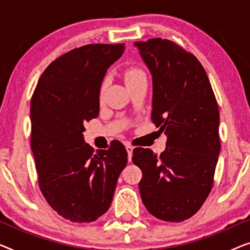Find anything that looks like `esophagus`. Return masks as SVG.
<instances>
[{"mask_svg": "<svg viewBox=\"0 0 250 250\" xmlns=\"http://www.w3.org/2000/svg\"><path fill=\"white\" fill-rule=\"evenodd\" d=\"M126 151L128 153V162L132 160V155H133V146L129 145H126Z\"/></svg>", "mask_w": 250, "mask_h": 250, "instance_id": "esophagus-1", "label": "esophagus"}]
</instances>
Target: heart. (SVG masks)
I'll return each mask as SVG.
<instances>
[{"label": "heart", "instance_id": "1", "mask_svg": "<svg viewBox=\"0 0 250 250\" xmlns=\"http://www.w3.org/2000/svg\"><path fill=\"white\" fill-rule=\"evenodd\" d=\"M141 76H145V73H143L141 69H139V68H134V67L127 68V69L124 71L125 84L127 85L129 83H132V82L138 80V78L141 77ZM102 93H104V85H102L101 88H100V94L102 95Z\"/></svg>", "mask_w": 250, "mask_h": 250}]
</instances>
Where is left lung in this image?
I'll return each mask as SVG.
<instances>
[{"label": "left lung", "mask_w": 250, "mask_h": 250, "mask_svg": "<svg viewBox=\"0 0 250 250\" xmlns=\"http://www.w3.org/2000/svg\"><path fill=\"white\" fill-rule=\"evenodd\" d=\"M151 71V121L167 134L166 149L133 150L142 170L139 183L150 214L182 222L197 213L214 183L220 155V111L203 64L191 52L160 37L135 42Z\"/></svg>", "instance_id": "left-lung-1"}]
</instances>
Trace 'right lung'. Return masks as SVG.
<instances>
[{"label": "right lung", "instance_id": "1", "mask_svg": "<svg viewBox=\"0 0 250 250\" xmlns=\"http://www.w3.org/2000/svg\"><path fill=\"white\" fill-rule=\"evenodd\" d=\"M125 44H87L52 61L30 101L32 146L40 190L70 222L88 223L110 207L127 151L119 141L94 153L84 142V124L99 115L105 71Z\"/></svg>", "mask_w": 250, "mask_h": 250}]
</instances>
